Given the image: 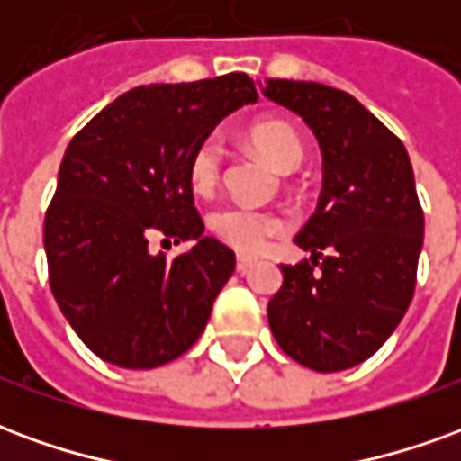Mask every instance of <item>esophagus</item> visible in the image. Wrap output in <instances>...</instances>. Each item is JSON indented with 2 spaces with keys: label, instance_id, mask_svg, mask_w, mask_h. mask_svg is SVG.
Listing matches in <instances>:
<instances>
[{
  "label": "esophagus",
  "instance_id": "esophagus-1",
  "mask_svg": "<svg viewBox=\"0 0 461 461\" xmlns=\"http://www.w3.org/2000/svg\"><path fill=\"white\" fill-rule=\"evenodd\" d=\"M257 264V259H251V257H237V271L240 274H247Z\"/></svg>",
  "mask_w": 461,
  "mask_h": 461
}]
</instances>
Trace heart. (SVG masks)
<instances>
[{
	"label": "heart",
	"mask_w": 461,
	"mask_h": 461,
	"mask_svg": "<svg viewBox=\"0 0 461 461\" xmlns=\"http://www.w3.org/2000/svg\"><path fill=\"white\" fill-rule=\"evenodd\" d=\"M249 140L269 158L276 170L294 172L303 160V142L286 122H259L249 131ZM224 170V145L220 135L202 138L187 160V182L197 194H210L220 185ZM286 230L281 214L269 210H257L249 204L231 202L210 214V231L240 251L261 249L269 237Z\"/></svg>",
	"instance_id": "heart-1"
}]
</instances>
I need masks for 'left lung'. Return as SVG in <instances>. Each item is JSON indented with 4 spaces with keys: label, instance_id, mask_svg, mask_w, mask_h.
Masks as SVG:
<instances>
[{
    "label": "left lung",
    "instance_id": "left-lung-1",
    "mask_svg": "<svg viewBox=\"0 0 461 461\" xmlns=\"http://www.w3.org/2000/svg\"><path fill=\"white\" fill-rule=\"evenodd\" d=\"M264 95L303 118L323 155L319 207L296 234L311 259L281 264L269 301L281 350L336 373L383 346L412 301L425 214L402 140L346 91L267 78Z\"/></svg>",
    "mask_w": 461,
    "mask_h": 461
}]
</instances>
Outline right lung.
<instances>
[{"label":"right lung","mask_w":461,"mask_h":461,"mask_svg":"<svg viewBox=\"0 0 461 461\" xmlns=\"http://www.w3.org/2000/svg\"><path fill=\"white\" fill-rule=\"evenodd\" d=\"M257 98L247 74L138 86L68 142L44 220L49 284L71 329L105 363L148 370L200 339L234 251L202 237L187 160L224 115ZM152 236L198 244L167 260L149 254Z\"/></svg>","instance_id":"obj_1"}]
</instances>
